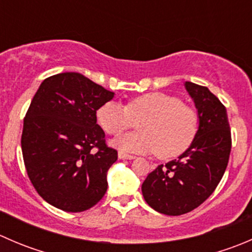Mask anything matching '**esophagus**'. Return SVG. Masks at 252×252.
Masks as SVG:
<instances>
[{
    "label": "esophagus",
    "instance_id": "esophagus-1",
    "mask_svg": "<svg viewBox=\"0 0 252 252\" xmlns=\"http://www.w3.org/2000/svg\"><path fill=\"white\" fill-rule=\"evenodd\" d=\"M118 157L121 159H134L135 158V156H131V155H128V154H124V152H118Z\"/></svg>",
    "mask_w": 252,
    "mask_h": 252
}]
</instances>
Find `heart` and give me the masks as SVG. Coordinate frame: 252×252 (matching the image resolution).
Masks as SVG:
<instances>
[{"instance_id":"b5f03b06","label":"heart","mask_w":252,"mask_h":252,"mask_svg":"<svg viewBox=\"0 0 252 252\" xmlns=\"http://www.w3.org/2000/svg\"><path fill=\"white\" fill-rule=\"evenodd\" d=\"M139 122V133H130L113 140L119 150L134 154H152L169 159L184 154L199 131L196 111L175 96L163 93H149L138 96L124 106L116 101L103 103L96 118L101 128L110 135H119L130 128L133 119Z\"/></svg>"}]
</instances>
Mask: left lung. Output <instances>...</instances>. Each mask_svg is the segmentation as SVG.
<instances>
[{
  "instance_id": "obj_1",
  "label": "left lung",
  "mask_w": 252,
  "mask_h": 252,
  "mask_svg": "<svg viewBox=\"0 0 252 252\" xmlns=\"http://www.w3.org/2000/svg\"><path fill=\"white\" fill-rule=\"evenodd\" d=\"M200 119L199 131L179 158L159 164L141 185L155 211L179 216L199 207L215 191L229 161V122L223 103L206 86L185 81Z\"/></svg>"
}]
</instances>
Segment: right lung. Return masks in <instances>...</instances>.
<instances>
[{
  "label": "right lung",
  "mask_w": 252,
  "mask_h": 252,
  "mask_svg": "<svg viewBox=\"0 0 252 252\" xmlns=\"http://www.w3.org/2000/svg\"><path fill=\"white\" fill-rule=\"evenodd\" d=\"M113 96L80 73L65 72L45 79L32 97L23 126V159L50 205L83 212L107 191V171L118 154L106 144L96 111Z\"/></svg>",
  "instance_id": "obj_1"
}]
</instances>
